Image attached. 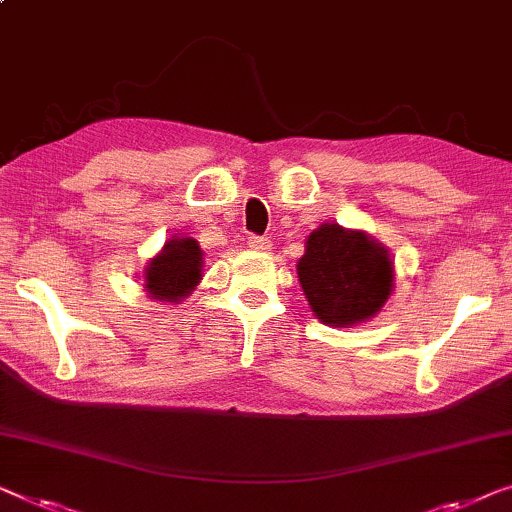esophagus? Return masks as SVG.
<instances>
[{"mask_svg":"<svg viewBox=\"0 0 512 512\" xmlns=\"http://www.w3.org/2000/svg\"><path fill=\"white\" fill-rule=\"evenodd\" d=\"M249 247L254 249V251H270L272 249V242L268 238H258V235H251Z\"/></svg>","mask_w":512,"mask_h":512,"instance_id":"esophagus-1","label":"esophagus"}]
</instances>
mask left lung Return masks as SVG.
Here are the masks:
<instances>
[{
	"label": "left lung",
	"mask_w": 512,
	"mask_h": 512,
	"mask_svg": "<svg viewBox=\"0 0 512 512\" xmlns=\"http://www.w3.org/2000/svg\"><path fill=\"white\" fill-rule=\"evenodd\" d=\"M298 281L318 321L351 328L374 318L388 302L395 265L388 249L365 231L321 224L305 240Z\"/></svg>",
	"instance_id": "obj_1"
}]
</instances>
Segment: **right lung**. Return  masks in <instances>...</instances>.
Returning <instances> with one entry per match:
<instances>
[{
    "label": "right lung",
    "instance_id": "1",
    "mask_svg": "<svg viewBox=\"0 0 512 512\" xmlns=\"http://www.w3.org/2000/svg\"><path fill=\"white\" fill-rule=\"evenodd\" d=\"M205 254L194 238H168L143 272V288L157 302H180L201 284Z\"/></svg>",
    "mask_w": 512,
    "mask_h": 512
}]
</instances>
